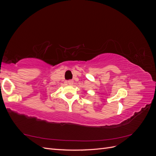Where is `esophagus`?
Masks as SVG:
<instances>
[{
	"label": "esophagus",
	"instance_id": "obj_1",
	"mask_svg": "<svg viewBox=\"0 0 156 156\" xmlns=\"http://www.w3.org/2000/svg\"><path fill=\"white\" fill-rule=\"evenodd\" d=\"M67 83H68V84H69V85H72V84H73V80H69Z\"/></svg>",
	"mask_w": 156,
	"mask_h": 156
}]
</instances>
